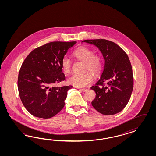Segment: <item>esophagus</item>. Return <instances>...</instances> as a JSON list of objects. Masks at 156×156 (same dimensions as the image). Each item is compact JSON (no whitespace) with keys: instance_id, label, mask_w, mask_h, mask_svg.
I'll return each mask as SVG.
<instances>
[{"instance_id":"esophagus-1","label":"esophagus","mask_w":156,"mask_h":156,"mask_svg":"<svg viewBox=\"0 0 156 156\" xmlns=\"http://www.w3.org/2000/svg\"><path fill=\"white\" fill-rule=\"evenodd\" d=\"M80 90L82 91H86L87 90V89L86 88H83V89H80Z\"/></svg>"}]
</instances>
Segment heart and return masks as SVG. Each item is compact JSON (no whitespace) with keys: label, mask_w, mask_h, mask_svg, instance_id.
<instances>
[{"label":"heart","mask_w":156,"mask_h":156,"mask_svg":"<svg viewBox=\"0 0 156 156\" xmlns=\"http://www.w3.org/2000/svg\"><path fill=\"white\" fill-rule=\"evenodd\" d=\"M73 56L80 61L84 62V70H90L95 75H98L103 67L102 58L98 54H95L93 50L87 47H82L77 49L73 53ZM61 68L66 74L70 73L71 62L67 57L62 59ZM94 80V77L90 71H87L82 74H74L69 77L67 82L69 84L82 88L90 85Z\"/></svg>","instance_id":"obj_1"}]
</instances>
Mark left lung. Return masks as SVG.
<instances>
[{
    "instance_id": "obj_1",
    "label": "left lung",
    "mask_w": 156,
    "mask_h": 156,
    "mask_svg": "<svg viewBox=\"0 0 156 156\" xmlns=\"http://www.w3.org/2000/svg\"><path fill=\"white\" fill-rule=\"evenodd\" d=\"M82 42L98 47L105 60L100 80L91 87L96 93L92 106L104 115L118 113L128 104L133 89L132 67L128 55L116 43L108 40L87 39Z\"/></svg>"
}]
</instances>
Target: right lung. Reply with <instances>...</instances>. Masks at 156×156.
I'll list each match as a JSON object with an SVG mask.
<instances>
[{
	"label": "right lung",
	"mask_w": 156,
	"mask_h": 156,
	"mask_svg": "<svg viewBox=\"0 0 156 156\" xmlns=\"http://www.w3.org/2000/svg\"><path fill=\"white\" fill-rule=\"evenodd\" d=\"M76 42H52L35 48L26 57L18 78L19 97L30 113L51 118L65 106L70 86H53L65 80L62 59Z\"/></svg>",
	"instance_id": "obj_1"
}]
</instances>
